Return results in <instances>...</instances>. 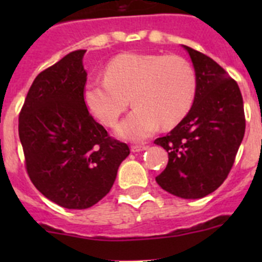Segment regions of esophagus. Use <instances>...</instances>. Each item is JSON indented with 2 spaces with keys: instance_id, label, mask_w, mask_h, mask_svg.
<instances>
[{
  "instance_id": "esophagus-1",
  "label": "esophagus",
  "mask_w": 262,
  "mask_h": 262,
  "mask_svg": "<svg viewBox=\"0 0 262 262\" xmlns=\"http://www.w3.org/2000/svg\"><path fill=\"white\" fill-rule=\"evenodd\" d=\"M147 146H142V144H136V146H132V152H142V150H146Z\"/></svg>"
}]
</instances>
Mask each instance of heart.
I'll return each mask as SVG.
<instances>
[{"mask_svg": "<svg viewBox=\"0 0 262 262\" xmlns=\"http://www.w3.org/2000/svg\"><path fill=\"white\" fill-rule=\"evenodd\" d=\"M196 91L190 63L178 55L123 53L105 67V77L83 87L87 109L105 126H115L129 105L134 109L118 126V134L143 141L158 125L172 126L186 116Z\"/></svg>", "mask_w": 262, "mask_h": 262, "instance_id": "b5f03b06", "label": "heart"}]
</instances>
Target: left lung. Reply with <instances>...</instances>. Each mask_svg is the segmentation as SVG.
<instances>
[{"label":"left lung","instance_id":"obj_1","mask_svg":"<svg viewBox=\"0 0 262 262\" xmlns=\"http://www.w3.org/2000/svg\"><path fill=\"white\" fill-rule=\"evenodd\" d=\"M196 77L194 104L167 134L155 141L168 152V163L156 178L170 194L200 199L228 176L245 136L241 91L233 78L208 55L182 46Z\"/></svg>","mask_w":262,"mask_h":262}]
</instances>
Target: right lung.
Segmentation results:
<instances>
[{
  "label": "right lung",
  "mask_w": 262,
  "mask_h": 262,
  "mask_svg": "<svg viewBox=\"0 0 262 262\" xmlns=\"http://www.w3.org/2000/svg\"><path fill=\"white\" fill-rule=\"evenodd\" d=\"M84 52L75 50L39 73L18 115L29 178L44 196L67 209H87L100 202L130 153L84 104Z\"/></svg>",
  "instance_id": "add662e5"
}]
</instances>
